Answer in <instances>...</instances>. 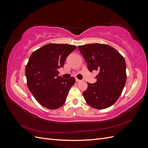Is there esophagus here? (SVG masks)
<instances>
[{"instance_id":"1","label":"esophagus","mask_w":148,"mask_h":148,"mask_svg":"<svg viewBox=\"0 0 148 148\" xmlns=\"http://www.w3.org/2000/svg\"><path fill=\"white\" fill-rule=\"evenodd\" d=\"M76 82H81V80L78 79V78H76Z\"/></svg>"}]
</instances>
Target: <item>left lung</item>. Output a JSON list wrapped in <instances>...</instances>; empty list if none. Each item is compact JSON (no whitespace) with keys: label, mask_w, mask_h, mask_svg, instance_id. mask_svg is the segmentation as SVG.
<instances>
[{"label":"left lung","mask_w":148,"mask_h":148,"mask_svg":"<svg viewBox=\"0 0 148 148\" xmlns=\"http://www.w3.org/2000/svg\"><path fill=\"white\" fill-rule=\"evenodd\" d=\"M90 71L96 70L97 82L88 83L83 95L93 108L104 109L112 106L122 92L127 80L126 64L123 57L114 47L104 44L79 46Z\"/></svg>","instance_id":"obj_1"}]
</instances>
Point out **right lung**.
I'll return each instance as SVG.
<instances>
[{"instance_id": "1", "label": "right lung", "mask_w": 148, "mask_h": 148, "mask_svg": "<svg viewBox=\"0 0 148 148\" xmlns=\"http://www.w3.org/2000/svg\"><path fill=\"white\" fill-rule=\"evenodd\" d=\"M76 49L68 44H48L34 51L26 66L27 86L36 101L49 109H57L65 102L74 77L59 76L66 57Z\"/></svg>"}]
</instances>
